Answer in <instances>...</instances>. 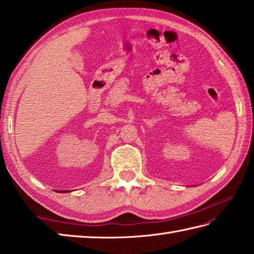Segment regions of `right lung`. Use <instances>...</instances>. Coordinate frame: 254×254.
Returning a JSON list of instances; mask_svg holds the SVG:
<instances>
[{"instance_id":"obj_1","label":"right lung","mask_w":254,"mask_h":254,"mask_svg":"<svg viewBox=\"0 0 254 254\" xmlns=\"http://www.w3.org/2000/svg\"><path fill=\"white\" fill-rule=\"evenodd\" d=\"M62 192H67V191H62Z\"/></svg>"}]
</instances>
